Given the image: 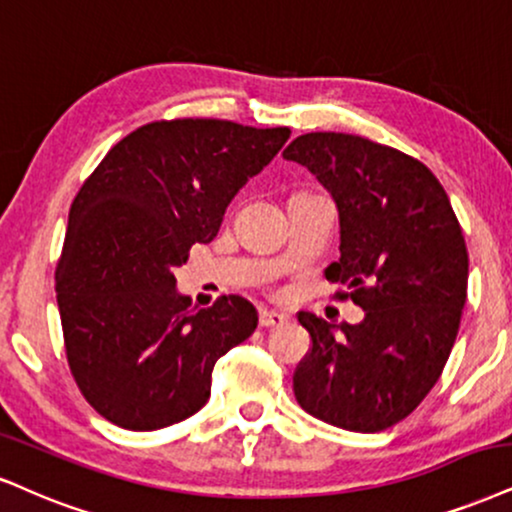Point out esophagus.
I'll return each instance as SVG.
<instances>
[{"instance_id": "1", "label": "esophagus", "mask_w": 512, "mask_h": 512, "mask_svg": "<svg viewBox=\"0 0 512 512\" xmlns=\"http://www.w3.org/2000/svg\"><path fill=\"white\" fill-rule=\"evenodd\" d=\"M287 315L285 313H277V311H261L258 313V325L261 327H280L287 323Z\"/></svg>"}]
</instances>
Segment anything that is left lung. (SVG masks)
<instances>
[{
	"label": "left lung",
	"instance_id": "obj_1",
	"mask_svg": "<svg viewBox=\"0 0 512 512\" xmlns=\"http://www.w3.org/2000/svg\"><path fill=\"white\" fill-rule=\"evenodd\" d=\"M282 156L332 194L342 256L325 277L365 311L339 332L299 313L313 346L296 365L294 396L334 427L382 432L420 406L449 361L468 299L463 230L432 170L399 149L308 132Z\"/></svg>",
	"mask_w": 512,
	"mask_h": 512
}]
</instances>
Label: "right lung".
<instances>
[{
    "label": "right lung",
    "instance_id": "add662e5",
    "mask_svg": "<svg viewBox=\"0 0 512 512\" xmlns=\"http://www.w3.org/2000/svg\"><path fill=\"white\" fill-rule=\"evenodd\" d=\"M289 135L216 118L147 123L80 187L56 301L75 382L113 425L151 432L194 415L218 358L254 334L249 301L230 294L197 311L173 270L218 235L227 204Z\"/></svg>",
    "mask_w": 512,
    "mask_h": 512
}]
</instances>
